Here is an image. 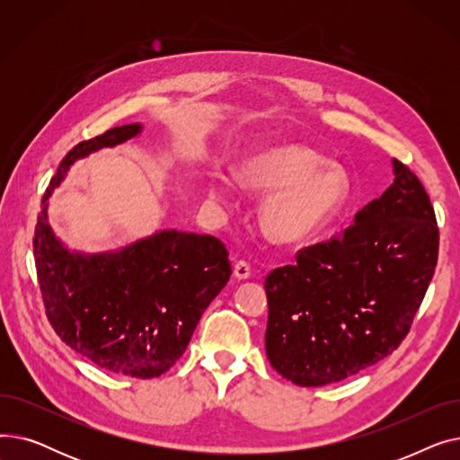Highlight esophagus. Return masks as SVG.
I'll use <instances>...</instances> for the list:
<instances>
[{"label": "esophagus", "mask_w": 460, "mask_h": 460, "mask_svg": "<svg viewBox=\"0 0 460 460\" xmlns=\"http://www.w3.org/2000/svg\"><path fill=\"white\" fill-rule=\"evenodd\" d=\"M233 274L236 279H248L252 276V269H250V262L246 261H238L234 267H233Z\"/></svg>", "instance_id": "34e87169"}]
</instances>
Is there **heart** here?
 <instances>
[{
	"label": "heart",
	"mask_w": 460,
	"mask_h": 460,
	"mask_svg": "<svg viewBox=\"0 0 460 460\" xmlns=\"http://www.w3.org/2000/svg\"><path fill=\"white\" fill-rule=\"evenodd\" d=\"M244 186L267 193L261 205V226L274 243L295 244L321 231L341 208L349 182L341 169L324 165L315 151L287 145L257 153L236 172ZM210 193L231 201V184L214 179Z\"/></svg>",
	"instance_id": "heart-1"
}]
</instances>
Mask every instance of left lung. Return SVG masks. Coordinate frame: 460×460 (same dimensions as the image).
Instances as JSON below:
<instances>
[{
  "label": "left lung",
  "mask_w": 460,
  "mask_h": 460,
  "mask_svg": "<svg viewBox=\"0 0 460 460\" xmlns=\"http://www.w3.org/2000/svg\"><path fill=\"white\" fill-rule=\"evenodd\" d=\"M394 184L341 236L298 252L264 279L270 366L305 388L345 380L406 337L438 261V227L420 179L394 160Z\"/></svg>",
  "instance_id": "8db88e82"
}]
</instances>
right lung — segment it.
<instances>
[{
	"label": "right lung",
	"mask_w": 460,
	"mask_h": 460,
	"mask_svg": "<svg viewBox=\"0 0 460 460\" xmlns=\"http://www.w3.org/2000/svg\"><path fill=\"white\" fill-rule=\"evenodd\" d=\"M139 132V123L115 127L61 160L42 198L33 253L46 317L61 340L106 371L155 378L175 366L227 285L226 246L210 234L164 229L115 252L80 253L48 224V198L70 165Z\"/></svg>",
	"instance_id": "1"
}]
</instances>
